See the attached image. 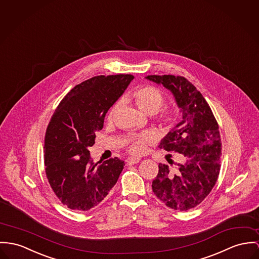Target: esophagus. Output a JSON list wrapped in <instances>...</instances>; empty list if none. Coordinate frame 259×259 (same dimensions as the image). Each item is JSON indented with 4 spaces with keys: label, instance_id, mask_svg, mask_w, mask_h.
Returning <instances> with one entry per match:
<instances>
[{
    "label": "esophagus",
    "instance_id": "obj_1",
    "mask_svg": "<svg viewBox=\"0 0 259 259\" xmlns=\"http://www.w3.org/2000/svg\"><path fill=\"white\" fill-rule=\"evenodd\" d=\"M140 158H136V157H130V158H128V159H126V162H127V164H135V163H137V162H139Z\"/></svg>",
    "mask_w": 259,
    "mask_h": 259
}]
</instances>
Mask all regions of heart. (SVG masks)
<instances>
[{"label": "heart", "instance_id": "b5f03b06", "mask_svg": "<svg viewBox=\"0 0 259 259\" xmlns=\"http://www.w3.org/2000/svg\"><path fill=\"white\" fill-rule=\"evenodd\" d=\"M133 99L135 100L137 106L143 112L153 114L158 112L164 102V96L162 92L153 87L146 85L142 87L133 94ZM120 101H117L109 111L108 119H112L114 113L119 107ZM178 111L172 108L162 109L158 115L159 121L166 126H171L177 120ZM151 141L150 134H143L140 136L133 137L129 143V151L133 154H142L146 152L147 145Z\"/></svg>", "mask_w": 259, "mask_h": 259}]
</instances>
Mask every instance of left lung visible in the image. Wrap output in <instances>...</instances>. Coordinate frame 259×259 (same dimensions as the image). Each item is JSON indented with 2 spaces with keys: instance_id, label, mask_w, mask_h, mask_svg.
Listing matches in <instances>:
<instances>
[{
  "instance_id": "8db88e82",
  "label": "left lung",
  "mask_w": 259,
  "mask_h": 259,
  "mask_svg": "<svg viewBox=\"0 0 259 259\" xmlns=\"http://www.w3.org/2000/svg\"><path fill=\"white\" fill-rule=\"evenodd\" d=\"M146 79L169 90L182 112L180 122L160 141L159 147L177 153L183 162L175 171L159 163L152 188L167 207L187 211L208 196L219 177V125L201 93L184 77L152 75Z\"/></svg>"
}]
</instances>
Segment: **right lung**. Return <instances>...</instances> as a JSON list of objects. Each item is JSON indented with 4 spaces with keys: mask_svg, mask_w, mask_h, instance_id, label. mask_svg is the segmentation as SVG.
Instances as JSON below:
<instances>
[{
    "mask_svg": "<svg viewBox=\"0 0 259 259\" xmlns=\"http://www.w3.org/2000/svg\"><path fill=\"white\" fill-rule=\"evenodd\" d=\"M133 79L121 74L84 80L61 100L50 119L44 140L45 172L56 196L71 210L96 207L118 180L124 161L111 158L95 163L89 147Z\"/></svg>",
    "mask_w": 259,
    "mask_h": 259,
    "instance_id": "add662e5",
    "label": "right lung"
}]
</instances>
